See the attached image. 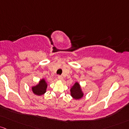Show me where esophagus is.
Returning a JSON list of instances; mask_svg holds the SVG:
<instances>
[{"label": "esophagus", "instance_id": "1", "mask_svg": "<svg viewBox=\"0 0 129 129\" xmlns=\"http://www.w3.org/2000/svg\"><path fill=\"white\" fill-rule=\"evenodd\" d=\"M57 78H58V80H62V79H63V78H62V76H60V75L58 76Z\"/></svg>", "mask_w": 129, "mask_h": 129}]
</instances>
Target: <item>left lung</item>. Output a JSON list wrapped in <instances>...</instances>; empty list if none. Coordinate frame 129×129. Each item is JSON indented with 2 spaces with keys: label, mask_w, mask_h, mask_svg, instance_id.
I'll list each match as a JSON object with an SVG mask.
<instances>
[{
  "label": "left lung",
  "mask_w": 129,
  "mask_h": 129,
  "mask_svg": "<svg viewBox=\"0 0 129 129\" xmlns=\"http://www.w3.org/2000/svg\"><path fill=\"white\" fill-rule=\"evenodd\" d=\"M70 95L75 100H80L84 96V92L82 90L80 83L76 81L70 88Z\"/></svg>",
  "instance_id": "obj_1"
}]
</instances>
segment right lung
Listing matches in <instances>:
<instances>
[{"label":"right lung","mask_w":129,"mask_h":129,"mask_svg":"<svg viewBox=\"0 0 129 129\" xmlns=\"http://www.w3.org/2000/svg\"><path fill=\"white\" fill-rule=\"evenodd\" d=\"M48 87V83L45 78L41 79L39 81V83L36 85L33 86L31 87L32 92L35 95L41 96L46 92V89Z\"/></svg>","instance_id":"obj_1"}]
</instances>
